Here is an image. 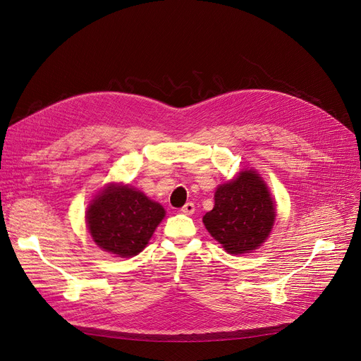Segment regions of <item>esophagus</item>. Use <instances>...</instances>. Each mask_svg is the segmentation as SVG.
<instances>
[{"instance_id":"obj_1","label":"esophagus","mask_w":361,"mask_h":361,"mask_svg":"<svg viewBox=\"0 0 361 361\" xmlns=\"http://www.w3.org/2000/svg\"><path fill=\"white\" fill-rule=\"evenodd\" d=\"M180 212H182L183 214H192V213L195 212V206H194V203H186V204L180 209Z\"/></svg>"}]
</instances>
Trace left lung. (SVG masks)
Listing matches in <instances>:
<instances>
[{
    "instance_id": "left-lung-1",
    "label": "left lung",
    "mask_w": 361,
    "mask_h": 361,
    "mask_svg": "<svg viewBox=\"0 0 361 361\" xmlns=\"http://www.w3.org/2000/svg\"><path fill=\"white\" fill-rule=\"evenodd\" d=\"M276 221V204L264 179L255 170L218 186L214 207L203 216L210 235L229 255L256 250L268 238Z\"/></svg>"
}]
</instances>
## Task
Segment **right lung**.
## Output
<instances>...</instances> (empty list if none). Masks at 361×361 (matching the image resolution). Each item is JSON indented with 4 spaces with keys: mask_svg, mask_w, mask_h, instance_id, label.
Segmentation results:
<instances>
[{
    "mask_svg": "<svg viewBox=\"0 0 361 361\" xmlns=\"http://www.w3.org/2000/svg\"><path fill=\"white\" fill-rule=\"evenodd\" d=\"M164 216V207L143 192L128 185L111 183L92 201L85 221L100 249L132 257L147 247Z\"/></svg>",
    "mask_w": 361,
    "mask_h": 361,
    "instance_id": "add662e5",
    "label": "right lung"
}]
</instances>
